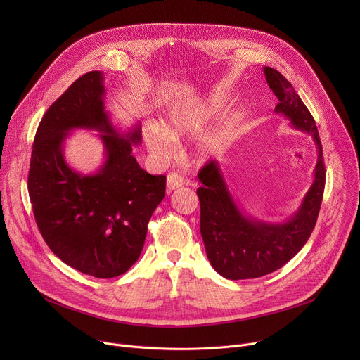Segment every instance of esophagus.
<instances>
[{
	"label": "esophagus",
	"instance_id": "1",
	"mask_svg": "<svg viewBox=\"0 0 360 360\" xmlns=\"http://www.w3.org/2000/svg\"><path fill=\"white\" fill-rule=\"evenodd\" d=\"M185 184L184 181V176L178 172H169L168 176H167V186H168V191H174V189H178L181 188L182 185Z\"/></svg>",
	"mask_w": 360,
	"mask_h": 360
}]
</instances>
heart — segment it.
I'll return each instance as SVG.
<instances>
[{
	"label": "heart",
	"mask_w": 360,
	"mask_h": 360,
	"mask_svg": "<svg viewBox=\"0 0 360 360\" xmlns=\"http://www.w3.org/2000/svg\"><path fill=\"white\" fill-rule=\"evenodd\" d=\"M214 105L215 104H211L210 107H181L171 111L164 127L150 125L145 131V141L148 146L157 155H168L174 141H178L186 135L199 134L205 128L214 112ZM224 143L225 134L222 131L210 132L200 141V155H208V153L218 150Z\"/></svg>",
	"instance_id": "heart-1"
}]
</instances>
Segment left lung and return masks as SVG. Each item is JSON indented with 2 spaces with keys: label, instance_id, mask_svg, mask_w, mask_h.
<instances>
[{
  "label": "left lung",
  "instance_id": "left-lung-1",
  "mask_svg": "<svg viewBox=\"0 0 360 360\" xmlns=\"http://www.w3.org/2000/svg\"><path fill=\"white\" fill-rule=\"evenodd\" d=\"M266 82L279 104L275 112L290 120L293 128L311 134L318 146L315 179L295 215L283 224H266L240 212L217 161L205 164L196 189L200 203V235L214 269L226 279L261 278L282 268L309 239L325 191L323 150L315 120L292 84L276 70L264 68Z\"/></svg>",
  "mask_w": 360,
  "mask_h": 360
}]
</instances>
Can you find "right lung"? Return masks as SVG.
<instances>
[{
  "label": "right lung",
  "mask_w": 360,
  "mask_h": 360,
  "mask_svg": "<svg viewBox=\"0 0 360 360\" xmlns=\"http://www.w3.org/2000/svg\"><path fill=\"white\" fill-rule=\"evenodd\" d=\"M104 78L79 77L44 114L32 145L28 193L37 226L58 258L95 278L125 274L139 258L148 222L165 196V175H150L132 155L136 127L125 136L104 108ZM74 127L96 129L108 152L103 168L82 176L65 162L62 143Z\"/></svg>",
  "instance_id": "right-lung-1"
}]
</instances>
